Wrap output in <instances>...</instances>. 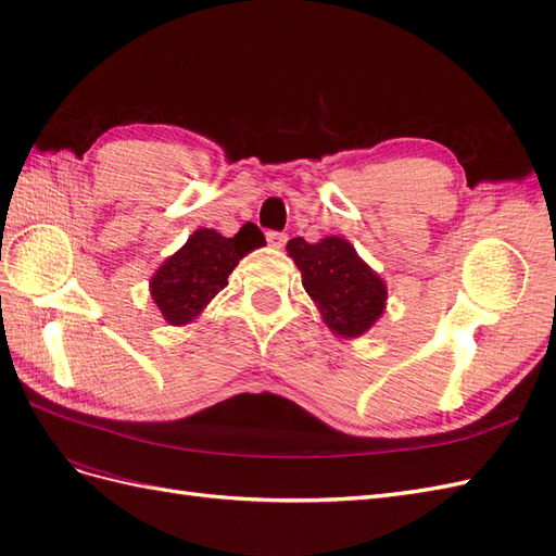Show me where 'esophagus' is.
Instances as JSON below:
<instances>
[{
  "instance_id": "1",
  "label": "esophagus",
  "mask_w": 556,
  "mask_h": 556,
  "mask_svg": "<svg viewBox=\"0 0 556 556\" xmlns=\"http://www.w3.org/2000/svg\"><path fill=\"white\" fill-rule=\"evenodd\" d=\"M266 243L271 248H282L285 243H288V233L282 231H266Z\"/></svg>"
}]
</instances>
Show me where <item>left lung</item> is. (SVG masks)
I'll list each match as a JSON object with an SVG mask.
<instances>
[{
	"instance_id": "1",
	"label": "left lung",
	"mask_w": 556,
	"mask_h": 556,
	"mask_svg": "<svg viewBox=\"0 0 556 556\" xmlns=\"http://www.w3.org/2000/svg\"><path fill=\"white\" fill-rule=\"evenodd\" d=\"M288 255L299 266L304 290L333 333L357 339L378 323L387 288L345 239L327 237L308 243L296 237L288 243Z\"/></svg>"
}]
</instances>
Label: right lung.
Listing matches in <instances>:
<instances>
[{"label":"right lung","instance_id":"1","mask_svg":"<svg viewBox=\"0 0 556 556\" xmlns=\"http://www.w3.org/2000/svg\"><path fill=\"white\" fill-rule=\"evenodd\" d=\"M264 239H233L215 229H197L178 252L166 260L150 280V296L172 327L190 325L211 299L227 288L229 274Z\"/></svg>","mask_w":556,"mask_h":556}]
</instances>
